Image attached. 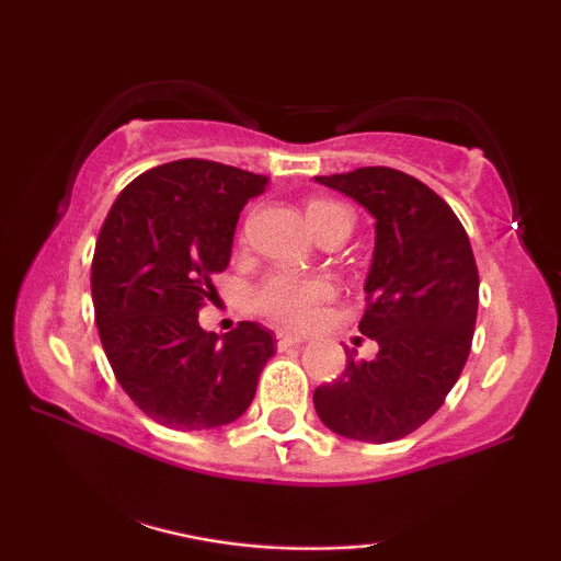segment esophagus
<instances>
[{"mask_svg": "<svg viewBox=\"0 0 561 561\" xmlns=\"http://www.w3.org/2000/svg\"><path fill=\"white\" fill-rule=\"evenodd\" d=\"M275 342H278V347H296V344L306 342V334L290 332V329H280V332L275 334Z\"/></svg>", "mask_w": 561, "mask_h": 561, "instance_id": "34e87169", "label": "esophagus"}]
</instances>
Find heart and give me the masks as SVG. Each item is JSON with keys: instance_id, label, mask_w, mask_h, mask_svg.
<instances>
[{"instance_id": "obj_1", "label": "heart", "mask_w": 561, "mask_h": 561, "mask_svg": "<svg viewBox=\"0 0 561 561\" xmlns=\"http://www.w3.org/2000/svg\"><path fill=\"white\" fill-rule=\"evenodd\" d=\"M306 219L313 232L336 221L350 225V211L342 204L329 202V198H309L304 206ZM332 296L327 280L319 278H301V275L290 273H273L260 283L255 290V309L265 319L278 321V324H306L313 319V313L327 298Z\"/></svg>"}]
</instances>
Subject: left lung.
<instances>
[{"mask_svg":"<svg viewBox=\"0 0 561 561\" xmlns=\"http://www.w3.org/2000/svg\"><path fill=\"white\" fill-rule=\"evenodd\" d=\"M375 217L359 332L378 342L313 390L319 419L347 439L386 444L442 409L470 357L480 278L462 221L439 194L386 165L317 175Z\"/></svg>","mask_w":561,"mask_h":561,"instance_id":"left-lung-1","label":"left lung"}]
</instances>
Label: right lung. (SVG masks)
I'll return each mask as SVG.
<instances>
[{
  "instance_id": "right-lung-1",
  "label": "right lung",
  "mask_w": 561,
  "mask_h": 561,
  "mask_svg": "<svg viewBox=\"0 0 561 561\" xmlns=\"http://www.w3.org/2000/svg\"><path fill=\"white\" fill-rule=\"evenodd\" d=\"M267 181L183 158L137 175L106 214L91 260L99 340L122 390L158 424L217 428L255 398L273 334L240 321L219 340L198 311L217 296L211 275L229 263L240 211Z\"/></svg>"
}]
</instances>
